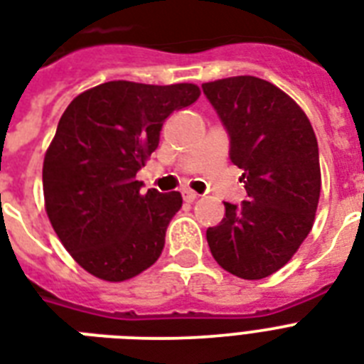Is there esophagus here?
Returning <instances> with one entry per match:
<instances>
[{
    "label": "esophagus",
    "mask_w": 364,
    "mask_h": 364,
    "mask_svg": "<svg viewBox=\"0 0 364 364\" xmlns=\"http://www.w3.org/2000/svg\"><path fill=\"white\" fill-rule=\"evenodd\" d=\"M196 198H198V194L194 193V191H191V188L183 191V200H185V202H194Z\"/></svg>",
    "instance_id": "obj_1"
}]
</instances>
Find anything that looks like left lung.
Wrapping results in <instances>:
<instances>
[{
  "instance_id": "left-lung-1",
  "label": "left lung",
  "mask_w": 364,
  "mask_h": 364,
  "mask_svg": "<svg viewBox=\"0 0 364 364\" xmlns=\"http://www.w3.org/2000/svg\"><path fill=\"white\" fill-rule=\"evenodd\" d=\"M204 94L230 136V160L243 170L247 200L225 202L205 238L217 264L242 279L285 266L316 219L321 168L310 119L276 85L253 75L204 82Z\"/></svg>"
}]
</instances>
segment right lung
Returning <instances> with one entry per match:
<instances>
[{"mask_svg":"<svg viewBox=\"0 0 364 364\" xmlns=\"http://www.w3.org/2000/svg\"><path fill=\"white\" fill-rule=\"evenodd\" d=\"M193 82L109 81L77 96L43 160L45 210L77 264L104 282H126L153 266L179 193H141L136 173L159 147L162 122L194 104Z\"/></svg>","mask_w":364,"mask_h":364,"instance_id":"1","label":"right lung"}]
</instances>
